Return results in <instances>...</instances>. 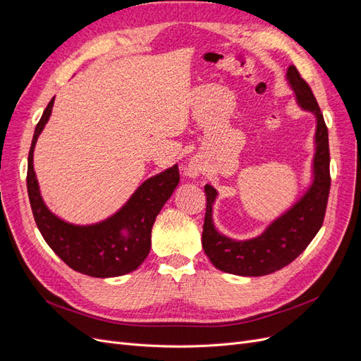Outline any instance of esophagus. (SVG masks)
Instances as JSON below:
<instances>
[{
    "label": "esophagus",
    "instance_id": "34e87169",
    "mask_svg": "<svg viewBox=\"0 0 361 361\" xmlns=\"http://www.w3.org/2000/svg\"><path fill=\"white\" fill-rule=\"evenodd\" d=\"M202 171H203V167H202V164H199L197 161H190L188 162V166H187V169H185V174H187L188 178H197V176H200L202 174Z\"/></svg>",
    "mask_w": 361,
    "mask_h": 361
}]
</instances>
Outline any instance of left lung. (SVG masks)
I'll return each instance as SVG.
<instances>
[{"instance_id":"1","label":"left lung","mask_w":361,"mask_h":361,"mask_svg":"<svg viewBox=\"0 0 361 361\" xmlns=\"http://www.w3.org/2000/svg\"><path fill=\"white\" fill-rule=\"evenodd\" d=\"M286 81L297 105L302 111L313 114L316 120L312 176L305 191L260 235L233 239L215 227L214 204L218 191L209 183L204 185L206 215L202 235L204 255L216 269L233 276L260 277L285 268L307 248L324 221L331 182L329 130L309 84L301 78L297 68H288Z\"/></svg>"}]
</instances>
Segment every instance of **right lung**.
Returning <instances> with one entry per match:
<instances>
[{
	"label": "right lung",
	"mask_w": 361,
	"mask_h": 361,
	"mask_svg": "<svg viewBox=\"0 0 361 361\" xmlns=\"http://www.w3.org/2000/svg\"><path fill=\"white\" fill-rule=\"evenodd\" d=\"M54 99L56 96L39 120L28 154L27 190L39 232L54 253L81 274L97 279L129 274L149 255L152 226L179 183L178 164L146 179L120 209L101 221L73 224L63 220L43 200L32 162L37 138L51 117Z\"/></svg>",
	"instance_id": "obj_1"
}]
</instances>
